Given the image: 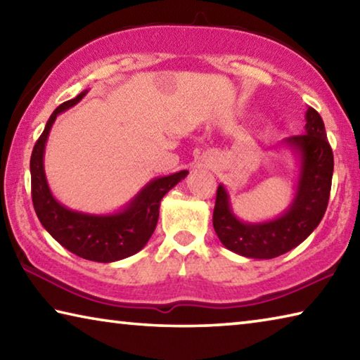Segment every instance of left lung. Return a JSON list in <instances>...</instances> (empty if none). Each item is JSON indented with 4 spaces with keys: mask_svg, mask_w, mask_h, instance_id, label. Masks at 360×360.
Instances as JSON below:
<instances>
[{
    "mask_svg": "<svg viewBox=\"0 0 360 360\" xmlns=\"http://www.w3.org/2000/svg\"><path fill=\"white\" fill-rule=\"evenodd\" d=\"M304 120L303 135L278 143L290 150L298 169L294 198L278 217L264 222L241 221L231 208L229 191L219 184L212 225L229 251L248 259H275L307 240L324 217L330 197L333 154L318 111L308 108Z\"/></svg>",
    "mask_w": 360,
    "mask_h": 360,
    "instance_id": "1",
    "label": "left lung"
}]
</instances>
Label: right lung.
<instances>
[{
	"instance_id": "add662e5",
	"label": "right lung",
	"mask_w": 360,
	"mask_h": 360,
	"mask_svg": "<svg viewBox=\"0 0 360 360\" xmlns=\"http://www.w3.org/2000/svg\"><path fill=\"white\" fill-rule=\"evenodd\" d=\"M87 92L89 90H84L76 98L60 105L49 117L44 131L36 141L30 160L32 198L36 216L53 240L79 257L111 264L130 257L148 245L157 227L162 198L184 179L188 172L182 169L154 178L129 203L109 214H90L70 210L60 203L53 197L46 178L44 152L47 138L57 115L76 106Z\"/></svg>"
}]
</instances>
